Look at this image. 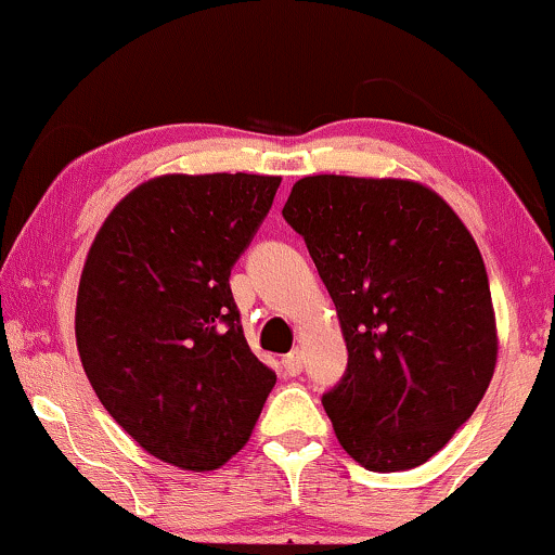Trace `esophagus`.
I'll use <instances>...</instances> for the list:
<instances>
[{
  "instance_id": "1",
  "label": "esophagus",
  "mask_w": 555,
  "mask_h": 555,
  "mask_svg": "<svg viewBox=\"0 0 555 555\" xmlns=\"http://www.w3.org/2000/svg\"><path fill=\"white\" fill-rule=\"evenodd\" d=\"M280 365H283L285 375H298L300 367H304V354H300V350H293L280 360Z\"/></svg>"
}]
</instances>
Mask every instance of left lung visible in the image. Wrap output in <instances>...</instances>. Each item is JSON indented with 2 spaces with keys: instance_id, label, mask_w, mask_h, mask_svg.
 Wrapping results in <instances>:
<instances>
[{
  "instance_id": "8db88e82",
  "label": "left lung",
  "mask_w": 555,
  "mask_h": 555,
  "mask_svg": "<svg viewBox=\"0 0 555 555\" xmlns=\"http://www.w3.org/2000/svg\"><path fill=\"white\" fill-rule=\"evenodd\" d=\"M283 216L306 238L350 352L324 396L334 435L367 470L422 466L476 412L496 367L474 236L433 188L401 177H304Z\"/></svg>"
}]
</instances>
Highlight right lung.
<instances>
[{
	"mask_svg": "<svg viewBox=\"0 0 555 555\" xmlns=\"http://www.w3.org/2000/svg\"><path fill=\"white\" fill-rule=\"evenodd\" d=\"M283 177L159 175L111 210L79 278L74 334L107 414L146 453L216 470L249 442L275 373L229 288Z\"/></svg>",
	"mask_w": 555,
	"mask_h": 555,
	"instance_id": "add662e5",
	"label": "right lung"
}]
</instances>
